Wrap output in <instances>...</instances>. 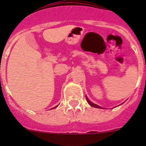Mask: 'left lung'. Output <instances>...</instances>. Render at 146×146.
Instances as JSON below:
<instances>
[{
	"mask_svg": "<svg viewBox=\"0 0 146 146\" xmlns=\"http://www.w3.org/2000/svg\"><path fill=\"white\" fill-rule=\"evenodd\" d=\"M86 100H87V101H88V102L89 103V104H90V106H92V107H96V108L103 109L102 107H100V106H99V105H98V104H94V103L91 102L89 100V99H88V97H87V96H86Z\"/></svg>",
	"mask_w": 146,
	"mask_h": 146,
	"instance_id": "1",
	"label": "left lung"
}]
</instances>
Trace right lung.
Here are the masks:
<instances>
[{
  "label": "right lung",
  "mask_w": 146,
  "mask_h": 146,
  "mask_svg": "<svg viewBox=\"0 0 146 146\" xmlns=\"http://www.w3.org/2000/svg\"><path fill=\"white\" fill-rule=\"evenodd\" d=\"M56 107H57V106H56ZM56 107H54V108H56Z\"/></svg>",
  "instance_id": "add662e5"
}]
</instances>
